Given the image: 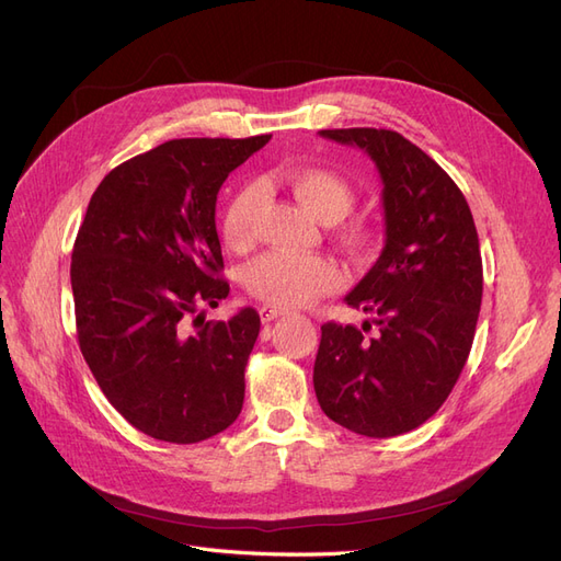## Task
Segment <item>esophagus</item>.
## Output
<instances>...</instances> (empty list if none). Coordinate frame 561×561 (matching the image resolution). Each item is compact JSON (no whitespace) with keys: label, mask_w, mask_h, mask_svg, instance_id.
<instances>
[{"label":"esophagus","mask_w":561,"mask_h":561,"mask_svg":"<svg viewBox=\"0 0 561 561\" xmlns=\"http://www.w3.org/2000/svg\"><path fill=\"white\" fill-rule=\"evenodd\" d=\"M283 316H287V311H283V309H276V307H262L260 309V318H262V322H271V320H276V318H283Z\"/></svg>","instance_id":"34e87169"}]
</instances>
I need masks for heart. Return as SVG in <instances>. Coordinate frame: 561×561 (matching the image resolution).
<instances>
[{"label": "heart", "instance_id": "1", "mask_svg": "<svg viewBox=\"0 0 561 561\" xmlns=\"http://www.w3.org/2000/svg\"><path fill=\"white\" fill-rule=\"evenodd\" d=\"M271 184H280L290 192L304 208L325 225L339 222L353 206L351 186L325 168L316 165H287L268 175ZM260 206L257 186L245 184L236 192L222 213V239L231 250H245L254 241V213ZM346 239L353 248H363L365 231L351 227ZM339 268L325 257H299L290 252H268L257 262H252L245 285L252 297H257L271 307L297 309L307 307L318 297L339 287Z\"/></svg>", "mask_w": 561, "mask_h": 561}]
</instances>
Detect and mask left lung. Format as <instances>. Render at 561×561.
Segmentation results:
<instances>
[{
	"mask_svg": "<svg viewBox=\"0 0 561 561\" xmlns=\"http://www.w3.org/2000/svg\"><path fill=\"white\" fill-rule=\"evenodd\" d=\"M322 138L360 147L381 178L386 243L346 295L375 318L325 322L313 365L320 410L367 437L426 423L461 375L482 304V254L468 201L426 151L396 130L334 128ZM371 327L376 334L364 332Z\"/></svg>",
	"mask_w": 561,
	"mask_h": 561,
	"instance_id": "obj_1",
	"label": "left lung"
}]
</instances>
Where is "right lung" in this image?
Masks as SVG:
<instances>
[{
    "instance_id": "right-lung-1",
    "label": "right lung",
    "mask_w": 561,
    "mask_h": 561,
    "mask_svg": "<svg viewBox=\"0 0 561 561\" xmlns=\"http://www.w3.org/2000/svg\"><path fill=\"white\" fill-rule=\"evenodd\" d=\"M268 140H168L110 171L79 227L70 278L83 360L114 410L163 443H201L241 414L260 313L215 322L201 309L229 295L219 186Z\"/></svg>"
}]
</instances>
